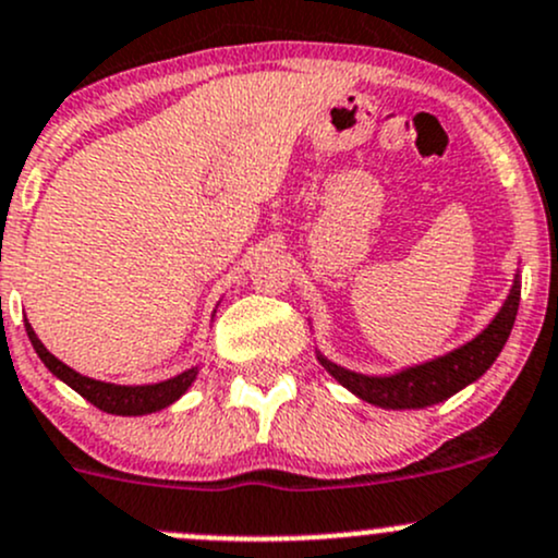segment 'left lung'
Wrapping results in <instances>:
<instances>
[{
  "label": "left lung",
  "instance_id": "obj_1",
  "mask_svg": "<svg viewBox=\"0 0 558 558\" xmlns=\"http://www.w3.org/2000/svg\"><path fill=\"white\" fill-rule=\"evenodd\" d=\"M519 299H521V283L515 275L511 294H508L506 304L500 313L492 318V324L478 333L476 339L465 342L462 348L451 350V353L433 357V361L420 363V366L401 368V372L390 374V377H368V374L350 372V368L337 366L328 361L326 355L318 353L320 366L337 379L339 385L348 387L355 392L361 401L374 403L383 409H425L433 403L447 401L449 396L460 392L462 387L476 383L481 374L497 361L500 350L506 348L511 328L519 313Z\"/></svg>",
  "mask_w": 558,
  "mask_h": 558
}]
</instances>
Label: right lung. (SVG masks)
I'll return each instance as SVG.
<instances>
[{"mask_svg":"<svg viewBox=\"0 0 558 558\" xmlns=\"http://www.w3.org/2000/svg\"><path fill=\"white\" fill-rule=\"evenodd\" d=\"M26 333L32 339L34 350L37 355L43 357V363L56 374L61 383H66L72 390H77L85 401H90L93 407H98L101 412L107 414H120V417H138V414H151V412H160V409L171 407L173 401H179L190 385L195 383L197 377V366L186 368L181 372L179 377L166 379V383H157V385H111V383H101V379H90V377H82V374L69 368L66 363L58 361L50 350L39 342V337L34 333L32 324L26 320Z\"/></svg>","mask_w":558,"mask_h":558,"instance_id":"right-lung-1","label":"right lung"}]
</instances>
